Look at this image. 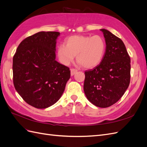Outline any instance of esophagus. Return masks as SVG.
<instances>
[{"label":"esophagus","mask_w":147,"mask_h":147,"mask_svg":"<svg viewBox=\"0 0 147 147\" xmlns=\"http://www.w3.org/2000/svg\"><path fill=\"white\" fill-rule=\"evenodd\" d=\"M77 72V70L74 69H70V75L71 76H73V75Z\"/></svg>","instance_id":"34e87169"}]
</instances>
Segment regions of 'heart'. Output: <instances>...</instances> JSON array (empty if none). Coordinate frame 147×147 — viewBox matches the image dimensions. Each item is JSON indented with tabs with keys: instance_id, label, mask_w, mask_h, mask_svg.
<instances>
[{
	"instance_id": "obj_1",
	"label": "heart",
	"mask_w": 147,
	"mask_h": 147,
	"mask_svg": "<svg viewBox=\"0 0 147 147\" xmlns=\"http://www.w3.org/2000/svg\"><path fill=\"white\" fill-rule=\"evenodd\" d=\"M105 48V39L100 35H72L65 40V45L58 47L57 55L65 65L72 62L77 55L79 64L86 69H91L103 59Z\"/></svg>"
}]
</instances>
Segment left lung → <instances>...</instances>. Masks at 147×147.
Listing matches in <instances>:
<instances>
[{"label":"left lung","mask_w":147,"mask_h":147,"mask_svg":"<svg viewBox=\"0 0 147 147\" xmlns=\"http://www.w3.org/2000/svg\"><path fill=\"white\" fill-rule=\"evenodd\" d=\"M106 48L103 59L92 70L85 71L84 92L90 102L106 108L119 100L130 83L131 59L119 38L105 29Z\"/></svg>","instance_id":"obj_1"}]
</instances>
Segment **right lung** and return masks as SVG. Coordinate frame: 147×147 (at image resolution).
<instances>
[{"instance_id": "right-lung-1", "label": "right lung", "mask_w": 147, "mask_h": 147, "mask_svg": "<svg viewBox=\"0 0 147 147\" xmlns=\"http://www.w3.org/2000/svg\"><path fill=\"white\" fill-rule=\"evenodd\" d=\"M58 32H37L26 38L13 58V84L24 100L37 109L58 101L70 77L69 68L56 61Z\"/></svg>"}]
</instances>
